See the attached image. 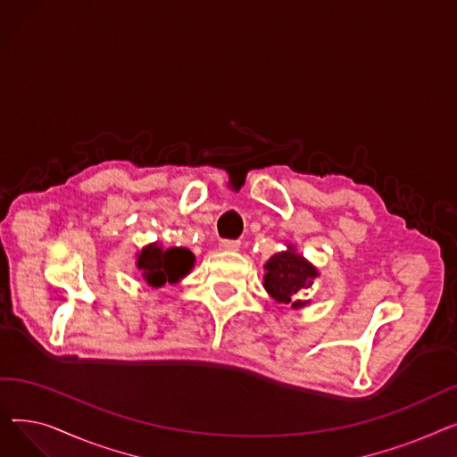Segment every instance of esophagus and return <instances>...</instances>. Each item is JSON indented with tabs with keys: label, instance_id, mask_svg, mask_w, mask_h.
Returning a JSON list of instances; mask_svg holds the SVG:
<instances>
[{
	"label": "esophagus",
	"instance_id": "obj_1",
	"mask_svg": "<svg viewBox=\"0 0 457 457\" xmlns=\"http://www.w3.org/2000/svg\"><path fill=\"white\" fill-rule=\"evenodd\" d=\"M219 248H220L222 252H237L238 248H241V243H238V241H222V243L219 245Z\"/></svg>",
	"mask_w": 457,
	"mask_h": 457
}]
</instances>
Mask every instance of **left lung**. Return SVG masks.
I'll list each match as a JSON object with an SVG mask.
<instances>
[{
    "label": "left lung",
    "mask_w": 457,
    "mask_h": 457,
    "mask_svg": "<svg viewBox=\"0 0 457 457\" xmlns=\"http://www.w3.org/2000/svg\"><path fill=\"white\" fill-rule=\"evenodd\" d=\"M262 287L272 300L278 303L291 305L293 309H303L311 303L303 296L313 281L320 276L313 262L307 261L293 245H287V250L274 253L265 265Z\"/></svg>",
    "instance_id": "obj_1"
}]
</instances>
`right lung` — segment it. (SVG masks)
<instances>
[{
	"label": "right lung",
	"instance_id": "obj_1",
	"mask_svg": "<svg viewBox=\"0 0 457 457\" xmlns=\"http://www.w3.org/2000/svg\"><path fill=\"white\" fill-rule=\"evenodd\" d=\"M195 262L196 257L188 248H162V245L155 241L137 252L135 265L140 270L144 283L152 289H159L166 283H179L195 269Z\"/></svg>",
	"mask_w": 457,
	"mask_h": 457
}]
</instances>
